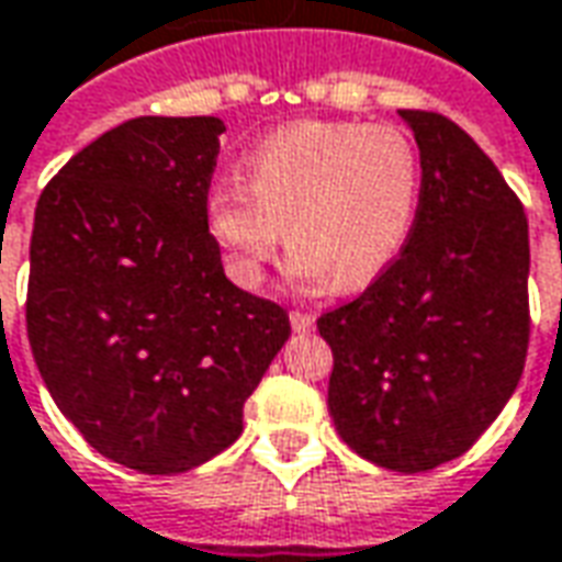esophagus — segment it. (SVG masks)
Returning a JSON list of instances; mask_svg holds the SVG:
<instances>
[{"label": "esophagus", "mask_w": 562, "mask_h": 562, "mask_svg": "<svg viewBox=\"0 0 562 562\" xmlns=\"http://www.w3.org/2000/svg\"><path fill=\"white\" fill-rule=\"evenodd\" d=\"M290 325H293V330L306 334V330L315 327V315H312V312H300V308H293V312H290Z\"/></svg>", "instance_id": "1"}]
</instances>
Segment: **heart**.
<instances>
[{
  "label": "heart",
  "instance_id": "b5f03b06",
  "mask_svg": "<svg viewBox=\"0 0 562 562\" xmlns=\"http://www.w3.org/2000/svg\"><path fill=\"white\" fill-rule=\"evenodd\" d=\"M420 150L390 123H293L247 154V176L206 198V228L240 288H259L284 240L300 284L356 290L386 272L412 237Z\"/></svg>",
  "mask_w": 562,
  "mask_h": 562
}]
</instances>
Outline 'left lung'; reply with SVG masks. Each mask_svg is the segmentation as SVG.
<instances>
[{"mask_svg": "<svg viewBox=\"0 0 562 562\" xmlns=\"http://www.w3.org/2000/svg\"><path fill=\"white\" fill-rule=\"evenodd\" d=\"M420 148L412 237L318 330L327 412L371 464L424 473L473 448L517 390L529 349V222L458 123L398 111Z\"/></svg>", "mask_w": 562, "mask_h": 562, "instance_id": "8db88e82", "label": "left lung"}]
</instances>
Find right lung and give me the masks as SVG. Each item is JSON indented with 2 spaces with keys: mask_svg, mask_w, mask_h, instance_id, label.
Wrapping results in <instances>:
<instances>
[{
  "mask_svg": "<svg viewBox=\"0 0 562 562\" xmlns=\"http://www.w3.org/2000/svg\"><path fill=\"white\" fill-rule=\"evenodd\" d=\"M216 116H135L74 154L36 203L26 337L61 414L116 464L172 476L244 430L290 337L235 288L206 228Z\"/></svg>",
  "mask_w": 562,
  "mask_h": 562,
  "instance_id": "obj_1",
  "label": "right lung"
}]
</instances>
